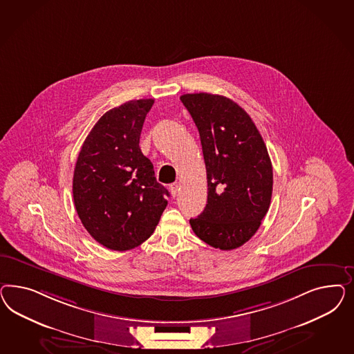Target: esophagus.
<instances>
[{"mask_svg":"<svg viewBox=\"0 0 354 354\" xmlns=\"http://www.w3.org/2000/svg\"><path fill=\"white\" fill-rule=\"evenodd\" d=\"M170 193H171L172 197H175L176 194H178V191H179V184L178 183H174V184H171L170 185Z\"/></svg>","mask_w":354,"mask_h":354,"instance_id":"34e87169","label":"esophagus"}]
</instances>
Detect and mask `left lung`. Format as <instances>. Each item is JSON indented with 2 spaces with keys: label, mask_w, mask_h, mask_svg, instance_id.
<instances>
[{
  "label": "left lung",
  "mask_w": 354,
  "mask_h": 354,
  "mask_svg": "<svg viewBox=\"0 0 354 354\" xmlns=\"http://www.w3.org/2000/svg\"><path fill=\"white\" fill-rule=\"evenodd\" d=\"M200 133L207 204L191 218L193 232L210 247L231 250L257 232L272 194V166L256 124L232 100L210 93L180 97Z\"/></svg>",
  "instance_id": "8db88e82"
}]
</instances>
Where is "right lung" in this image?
Wrapping results in <instances>:
<instances>
[{"mask_svg": "<svg viewBox=\"0 0 354 354\" xmlns=\"http://www.w3.org/2000/svg\"><path fill=\"white\" fill-rule=\"evenodd\" d=\"M154 100L129 101L98 119L80 149L73 179L76 213L89 235L111 250L139 247L154 232L170 193L140 149Z\"/></svg>", "mask_w": 354, "mask_h": 354, "instance_id": "right-lung-1", "label": "right lung"}]
</instances>
